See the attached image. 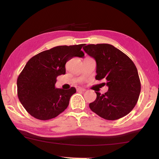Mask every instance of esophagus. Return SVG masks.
Instances as JSON below:
<instances>
[{
    "label": "esophagus",
    "mask_w": 159,
    "mask_h": 159,
    "mask_svg": "<svg viewBox=\"0 0 159 159\" xmlns=\"http://www.w3.org/2000/svg\"><path fill=\"white\" fill-rule=\"evenodd\" d=\"M77 91L78 92H85V89L84 88H82V87H78Z\"/></svg>",
    "instance_id": "1"
}]
</instances>
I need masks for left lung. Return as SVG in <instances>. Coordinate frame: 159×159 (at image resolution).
I'll use <instances>...</instances> for the list:
<instances>
[{
    "instance_id": "obj_1",
    "label": "left lung",
    "mask_w": 159,
    "mask_h": 159,
    "mask_svg": "<svg viewBox=\"0 0 159 159\" xmlns=\"http://www.w3.org/2000/svg\"><path fill=\"white\" fill-rule=\"evenodd\" d=\"M83 50L96 60V79H104L109 87L104 94L96 92V99L89 104L90 109L108 120L126 116L136 105L141 92L134 63L126 54L108 43L89 44Z\"/></svg>"
}]
</instances>
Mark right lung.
Instances as JSON below:
<instances>
[{"mask_svg":"<svg viewBox=\"0 0 159 159\" xmlns=\"http://www.w3.org/2000/svg\"><path fill=\"white\" fill-rule=\"evenodd\" d=\"M85 43L59 46L39 52L29 60L17 79L20 102L33 117L48 120L58 116L69 104L76 90L55 88L57 77L66 74V63L74 57H83Z\"/></svg>","mask_w":159,"mask_h":159,"instance_id":"obj_1","label":"right lung"}]
</instances>
